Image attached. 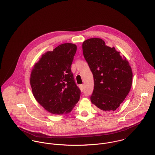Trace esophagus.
<instances>
[{
	"mask_svg": "<svg viewBox=\"0 0 155 155\" xmlns=\"http://www.w3.org/2000/svg\"><path fill=\"white\" fill-rule=\"evenodd\" d=\"M84 87H84V84H82V85H79V88H80L81 91H84Z\"/></svg>",
	"mask_w": 155,
	"mask_h": 155,
	"instance_id": "obj_1",
	"label": "esophagus"
}]
</instances>
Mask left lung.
Listing matches in <instances>:
<instances>
[{
	"instance_id": "obj_1",
	"label": "left lung",
	"mask_w": 155,
	"mask_h": 155,
	"mask_svg": "<svg viewBox=\"0 0 155 155\" xmlns=\"http://www.w3.org/2000/svg\"><path fill=\"white\" fill-rule=\"evenodd\" d=\"M82 50L94 77L91 103L101 110H116L131 88L133 71L129 62L100 38L85 41Z\"/></svg>"
}]
</instances>
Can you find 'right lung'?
<instances>
[{
  "label": "right lung",
  "instance_id": "add662e5",
  "mask_svg": "<svg viewBox=\"0 0 155 155\" xmlns=\"http://www.w3.org/2000/svg\"><path fill=\"white\" fill-rule=\"evenodd\" d=\"M76 50V45H60L43 54L31 72L30 82L33 96L52 114L68 113L79 100L81 91L71 71Z\"/></svg>",
  "mask_w": 155,
  "mask_h": 155
}]
</instances>
